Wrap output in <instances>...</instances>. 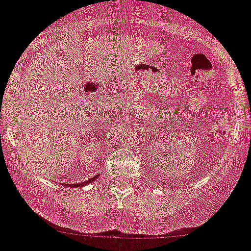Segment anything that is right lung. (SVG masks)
<instances>
[{"instance_id": "obj_1", "label": "right lung", "mask_w": 251, "mask_h": 251, "mask_svg": "<svg viewBox=\"0 0 251 251\" xmlns=\"http://www.w3.org/2000/svg\"><path fill=\"white\" fill-rule=\"evenodd\" d=\"M97 177H99V176H95V177L91 178V179H88V180H86V182L77 183V184H73V186H72V184H68V186H69V187H83V186H86V184H88V183L92 182V180H95Z\"/></svg>"}]
</instances>
